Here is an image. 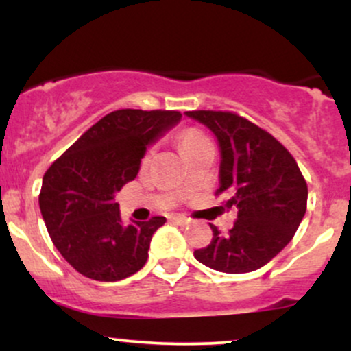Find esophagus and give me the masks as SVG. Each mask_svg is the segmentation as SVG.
Returning <instances> with one entry per match:
<instances>
[{"label":"esophagus","instance_id":"esophagus-1","mask_svg":"<svg viewBox=\"0 0 351 351\" xmlns=\"http://www.w3.org/2000/svg\"><path fill=\"white\" fill-rule=\"evenodd\" d=\"M170 221H173V223H176V224H188L189 223L188 217L183 215H171Z\"/></svg>","mask_w":351,"mask_h":351}]
</instances>
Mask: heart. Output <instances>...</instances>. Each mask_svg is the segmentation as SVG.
<instances>
[{
  "label": "heart",
  "instance_id": "b5f03b06",
  "mask_svg": "<svg viewBox=\"0 0 351 351\" xmlns=\"http://www.w3.org/2000/svg\"><path fill=\"white\" fill-rule=\"evenodd\" d=\"M206 140L208 138L203 134H201V132L188 130V132H184L183 138H181V143H183V148H186V147H191V145H195V143L206 142Z\"/></svg>",
  "mask_w": 351,
  "mask_h": 351
}]
</instances>
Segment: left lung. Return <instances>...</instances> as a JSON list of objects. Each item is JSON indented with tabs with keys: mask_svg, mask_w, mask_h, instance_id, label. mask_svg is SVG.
<instances>
[{
	"mask_svg": "<svg viewBox=\"0 0 351 351\" xmlns=\"http://www.w3.org/2000/svg\"><path fill=\"white\" fill-rule=\"evenodd\" d=\"M184 115L208 128L219 145V188L226 208H237L228 234L213 226L209 245L196 261L217 272L244 274L263 267L292 241L307 209V183L293 156L271 134L231 112Z\"/></svg>",
	"mask_w": 351,
	"mask_h": 351,
	"instance_id": "8db88e82",
	"label": "left lung"
}]
</instances>
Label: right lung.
Segmentation results:
<instances>
[{
  "instance_id": "add662e5",
  "label": "right lung",
  "mask_w": 351,
  "mask_h": 351,
  "mask_svg": "<svg viewBox=\"0 0 351 351\" xmlns=\"http://www.w3.org/2000/svg\"><path fill=\"white\" fill-rule=\"evenodd\" d=\"M180 112L123 108L100 119L51 165L39 208L58 251L75 271L100 282L122 280L147 263L163 216L123 224L115 195L135 180L153 143Z\"/></svg>"
}]
</instances>
